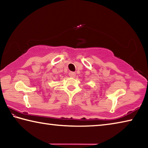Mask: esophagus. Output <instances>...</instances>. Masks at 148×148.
<instances>
[{
	"label": "esophagus",
	"mask_w": 148,
	"mask_h": 148,
	"mask_svg": "<svg viewBox=\"0 0 148 148\" xmlns=\"http://www.w3.org/2000/svg\"><path fill=\"white\" fill-rule=\"evenodd\" d=\"M69 76L71 77H76V73L74 72H69Z\"/></svg>",
	"instance_id": "1"
}]
</instances>
